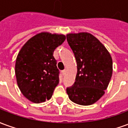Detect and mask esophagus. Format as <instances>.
Wrapping results in <instances>:
<instances>
[{
    "mask_svg": "<svg viewBox=\"0 0 128 128\" xmlns=\"http://www.w3.org/2000/svg\"><path fill=\"white\" fill-rule=\"evenodd\" d=\"M66 70H62V75H65V74H66Z\"/></svg>",
    "mask_w": 128,
    "mask_h": 128,
    "instance_id": "34e87169",
    "label": "esophagus"
}]
</instances>
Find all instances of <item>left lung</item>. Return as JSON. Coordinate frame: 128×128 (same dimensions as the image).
Returning a JSON list of instances; mask_svg holds the SVG:
<instances>
[{"label": "left lung", "mask_w": 128, "mask_h": 128, "mask_svg": "<svg viewBox=\"0 0 128 128\" xmlns=\"http://www.w3.org/2000/svg\"><path fill=\"white\" fill-rule=\"evenodd\" d=\"M66 38L78 66L75 82L67 88V94L77 104H93L104 94L110 83L112 57L102 42L89 33L68 34Z\"/></svg>", "instance_id": "8db88e82"}]
</instances>
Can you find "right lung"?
Listing matches in <instances>:
<instances>
[{
    "mask_svg": "<svg viewBox=\"0 0 128 128\" xmlns=\"http://www.w3.org/2000/svg\"><path fill=\"white\" fill-rule=\"evenodd\" d=\"M66 40L63 34L42 32L22 46L16 58L15 73L18 88L26 99L40 104L48 100L59 84V70L53 57Z\"/></svg>",
    "mask_w": 128,
    "mask_h": 128,
    "instance_id": "right-lung-1",
    "label": "right lung"
}]
</instances>
